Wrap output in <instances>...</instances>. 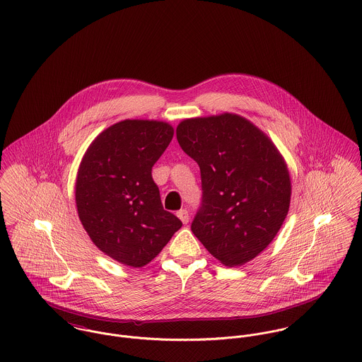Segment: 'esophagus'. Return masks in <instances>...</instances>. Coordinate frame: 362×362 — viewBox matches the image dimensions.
I'll list each match as a JSON object with an SVG mask.
<instances>
[{"mask_svg": "<svg viewBox=\"0 0 362 362\" xmlns=\"http://www.w3.org/2000/svg\"><path fill=\"white\" fill-rule=\"evenodd\" d=\"M177 216H179V219L185 223V225H187L189 223V212H187V209H180V211H177Z\"/></svg>", "mask_w": 362, "mask_h": 362, "instance_id": "1", "label": "esophagus"}]
</instances>
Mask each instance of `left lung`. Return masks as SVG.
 Wrapping results in <instances>:
<instances>
[{
  "instance_id": "1",
  "label": "left lung",
  "mask_w": 362,
  "mask_h": 362,
  "mask_svg": "<svg viewBox=\"0 0 362 362\" xmlns=\"http://www.w3.org/2000/svg\"><path fill=\"white\" fill-rule=\"evenodd\" d=\"M182 150L199 163L202 200L192 232L226 267H239L274 240L288 212L287 165L269 137L235 114L179 123Z\"/></svg>"
}]
</instances>
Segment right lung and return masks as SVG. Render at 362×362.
I'll use <instances>...</instances> for the list:
<instances>
[{
    "instance_id": "add662e5",
    "label": "right lung",
    "mask_w": 362,
    "mask_h": 362,
    "mask_svg": "<svg viewBox=\"0 0 362 362\" xmlns=\"http://www.w3.org/2000/svg\"><path fill=\"white\" fill-rule=\"evenodd\" d=\"M172 137L166 122L126 119L100 133L81 160L75 189L81 225L123 265H147L182 228L163 209L151 175Z\"/></svg>"
}]
</instances>
